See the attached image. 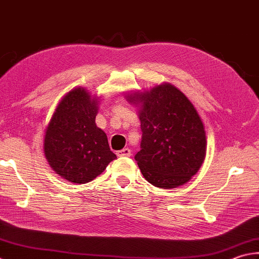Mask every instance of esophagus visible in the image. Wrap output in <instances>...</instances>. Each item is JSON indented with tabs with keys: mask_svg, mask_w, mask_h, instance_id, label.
I'll list each match as a JSON object with an SVG mask.
<instances>
[{
	"mask_svg": "<svg viewBox=\"0 0 259 259\" xmlns=\"http://www.w3.org/2000/svg\"><path fill=\"white\" fill-rule=\"evenodd\" d=\"M116 154L118 155V157H131L132 152H131V150H130V149L125 148V149H123V150H119V151H117Z\"/></svg>",
	"mask_w": 259,
	"mask_h": 259,
	"instance_id": "1",
	"label": "esophagus"
}]
</instances>
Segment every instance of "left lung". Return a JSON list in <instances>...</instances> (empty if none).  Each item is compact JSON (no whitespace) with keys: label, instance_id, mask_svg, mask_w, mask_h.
Masks as SVG:
<instances>
[{"label":"left lung","instance_id":"8db88e82","mask_svg":"<svg viewBox=\"0 0 259 259\" xmlns=\"http://www.w3.org/2000/svg\"><path fill=\"white\" fill-rule=\"evenodd\" d=\"M127 97L141 106L142 141L135 160L144 178L160 188L186 184L206 153L205 131L192 102L167 83Z\"/></svg>","mask_w":259,"mask_h":259}]
</instances>
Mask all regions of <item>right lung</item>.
<instances>
[{
  "label": "right lung",
  "mask_w": 259,
  "mask_h": 259,
  "mask_svg": "<svg viewBox=\"0 0 259 259\" xmlns=\"http://www.w3.org/2000/svg\"><path fill=\"white\" fill-rule=\"evenodd\" d=\"M98 101L83 88L70 91L47 126L44 151L51 167L66 180L85 184L115 160L107 135L97 127Z\"/></svg>",
  "instance_id": "obj_1"
}]
</instances>
